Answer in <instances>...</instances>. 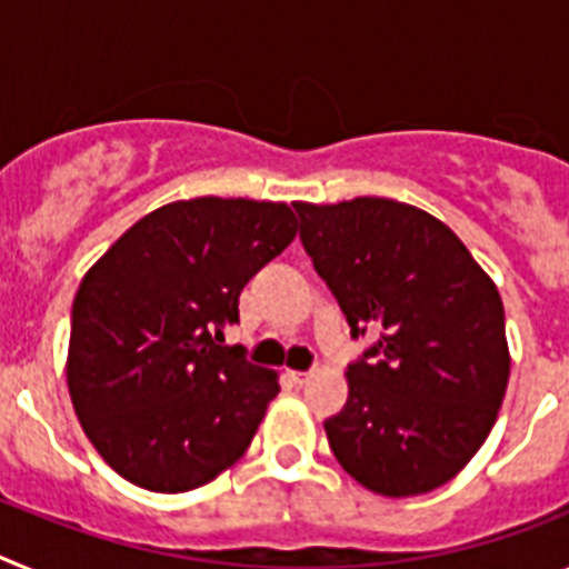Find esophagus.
<instances>
[{"label":"esophagus","instance_id":"esophagus-1","mask_svg":"<svg viewBox=\"0 0 569 569\" xmlns=\"http://www.w3.org/2000/svg\"><path fill=\"white\" fill-rule=\"evenodd\" d=\"M288 379L293 381V385H308V379H310V373H301V370H288Z\"/></svg>","mask_w":569,"mask_h":569}]
</instances>
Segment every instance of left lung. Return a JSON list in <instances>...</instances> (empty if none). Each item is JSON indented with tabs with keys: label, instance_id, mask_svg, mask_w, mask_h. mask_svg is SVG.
<instances>
[{
	"label": "left lung",
	"instance_id": "obj_1",
	"mask_svg": "<svg viewBox=\"0 0 569 569\" xmlns=\"http://www.w3.org/2000/svg\"><path fill=\"white\" fill-rule=\"evenodd\" d=\"M299 239L350 325L379 330L325 421L339 465L401 499L447 485L490 436L510 350L505 305L459 236L413 204L296 202Z\"/></svg>",
	"mask_w": 569,
	"mask_h": 569
}]
</instances>
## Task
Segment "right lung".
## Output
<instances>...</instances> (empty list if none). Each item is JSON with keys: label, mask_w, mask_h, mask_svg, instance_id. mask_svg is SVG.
I'll return each mask as SVG.
<instances>
[{"label": "right lung", "mask_w": 569, "mask_h": 569, "mask_svg": "<svg viewBox=\"0 0 569 569\" xmlns=\"http://www.w3.org/2000/svg\"><path fill=\"white\" fill-rule=\"evenodd\" d=\"M293 236L284 202L199 196L139 219L84 273L68 390L90 445L130 485L196 490L244 456L279 379L222 345L224 328Z\"/></svg>", "instance_id": "right-lung-1"}]
</instances>
